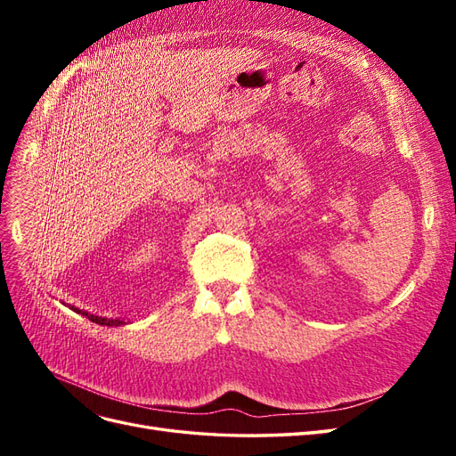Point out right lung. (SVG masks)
<instances>
[{"mask_svg": "<svg viewBox=\"0 0 456 456\" xmlns=\"http://www.w3.org/2000/svg\"><path fill=\"white\" fill-rule=\"evenodd\" d=\"M72 310L74 312H77V314H84V315H87V320H91L93 323H99V325H121L123 322H119V320H106V317H99V315H93V314H87V312H84V310H77V308H74L72 306Z\"/></svg>", "mask_w": 456, "mask_h": 456, "instance_id": "1", "label": "right lung"}]
</instances>
